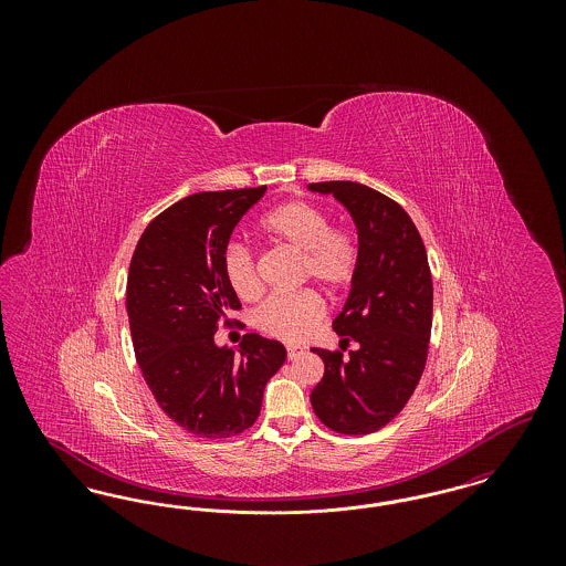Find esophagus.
I'll return each instance as SVG.
<instances>
[{
	"label": "esophagus",
	"instance_id": "obj_1",
	"mask_svg": "<svg viewBox=\"0 0 566 566\" xmlns=\"http://www.w3.org/2000/svg\"><path fill=\"white\" fill-rule=\"evenodd\" d=\"M286 354H289V360H295V358H298V356L303 354V348H298V346H289V348H286Z\"/></svg>",
	"mask_w": 566,
	"mask_h": 566
}]
</instances>
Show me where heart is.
I'll list each match as a JSON object with an SVG mask.
<instances>
[{
    "instance_id": "heart-1",
    "label": "heart",
    "mask_w": 566,
    "mask_h": 566,
    "mask_svg": "<svg viewBox=\"0 0 566 566\" xmlns=\"http://www.w3.org/2000/svg\"><path fill=\"white\" fill-rule=\"evenodd\" d=\"M261 231L271 242L282 243L303 256V277H312L326 291H342L358 270V240L346 227L331 224L323 208L305 199L275 206L261 220ZM222 270L240 298H256L263 291L254 254L240 243L224 250ZM323 296L314 291L273 295L256 310L254 324L275 339L301 342L324 318Z\"/></svg>"
}]
</instances>
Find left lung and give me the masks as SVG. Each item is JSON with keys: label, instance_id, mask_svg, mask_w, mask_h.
Returning a JSON list of instances; mask_svg holds the SVG:
<instances>
[{"label": "left lung", "instance_id": "left-lung-1", "mask_svg": "<svg viewBox=\"0 0 566 566\" xmlns=\"http://www.w3.org/2000/svg\"><path fill=\"white\" fill-rule=\"evenodd\" d=\"M333 195L358 229V270L333 331L350 356L314 348L324 376L312 390V407L324 427L367 434L386 427L413 395L429 354L432 277L427 248L403 208L358 182H316Z\"/></svg>", "mask_w": 566, "mask_h": 566}]
</instances>
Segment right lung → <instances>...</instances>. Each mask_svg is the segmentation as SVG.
<instances>
[{
    "mask_svg": "<svg viewBox=\"0 0 566 566\" xmlns=\"http://www.w3.org/2000/svg\"><path fill=\"white\" fill-rule=\"evenodd\" d=\"M268 187L195 192L157 216L135 245L127 277V314L135 358L163 411L185 431L208 439L250 429L270 377L286 348L256 333L238 354L218 348L220 321L242 303L222 259L242 216Z\"/></svg>",
    "mask_w": 566,
    "mask_h": 566,
    "instance_id": "1",
    "label": "right lung"
}]
</instances>
